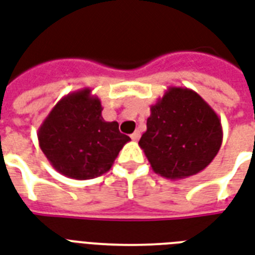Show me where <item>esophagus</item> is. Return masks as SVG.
Masks as SVG:
<instances>
[{
	"label": "esophagus",
	"mask_w": 255,
	"mask_h": 255,
	"mask_svg": "<svg viewBox=\"0 0 255 255\" xmlns=\"http://www.w3.org/2000/svg\"><path fill=\"white\" fill-rule=\"evenodd\" d=\"M139 137H140V132H139V131H135V132H133V133H132V135H131V139H132V140H133V141H137V140H139Z\"/></svg>",
	"instance_id": "1"
}]
</instances>
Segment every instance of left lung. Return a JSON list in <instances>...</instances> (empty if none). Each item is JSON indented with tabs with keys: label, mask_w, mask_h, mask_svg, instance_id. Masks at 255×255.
I'll use <instances>...</instances> for the list:
<instances>
[{
	"label": "left lung",
	"mask_w": 255,
	"mask_h": 255,
	"mask_svg": "<svg viewBox=\"0 0 255 255\" xmlns=\"http://www.w3.org/2000/svg\"><path fill=\"white\" fill-rule=\"evenodd\" d=\"M215 111L192 89L170 87L151 106L139 145L152 170L167 179H183L213 162L222 144Z\"/></svg>",
	"instance_id": "left-lung-1"
}]
</instances>
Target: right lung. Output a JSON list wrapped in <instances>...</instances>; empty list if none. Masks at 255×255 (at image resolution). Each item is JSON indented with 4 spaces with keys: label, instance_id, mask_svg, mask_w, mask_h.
Here are the masks:
<instances>
[{
    "label": "right lung",
    "instance_id": "obj_1",
    "mask_svg": "<svg viewBox=\"0 0 255 255\" xmlns=\"http://www.w3.org/2000/svg\"><path fill=\"white\" fill-rule=\"evenodd\" d=\"M100 99L84 88L64 96L38 128L40 148L56 171L72 179L106 174L129 136L106 122Z\"/></svg>",
    "mask_w": 255,
    "mask_h": 255
}]
</instances>
